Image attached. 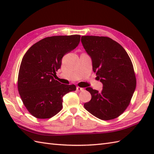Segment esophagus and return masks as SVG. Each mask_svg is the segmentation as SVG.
Instances as JSON below:
<instances>
[{"mask_svg": "<svg viewBox=\"0 0 154 154\" xmlns=\"http://www.w3.org/2000/svg\"><path fill=\"white\" fill-rule=\"evenodd\" d=\"M77 91H84V89L83 88L80 87H77Z\"/></svg>", "mask_w": 154, "mask_h": 154, "instance_id": "obj_1", "label": "esophagus"}]
</instances>
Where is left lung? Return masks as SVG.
<instances>
[{"label":"left lung","instance_id":"left-lung-1","mask_svg":"<svg viewBox=\"0 0 154 154\" xmlns=\"http://www.w3.org/2000/svg\"><path fill=\"white\" fill-rule=\"evenodd\" d=\"M81 42L92 59L97 79L103 84L100 92L86 88L92 97L85 109L101 120L116 119L128 106L136 89L132 61L122 45L109 37L84 35Z\"/></svg>","mask_w":154,"mask_h":154}]
</instances>
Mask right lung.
<instances>
[{"label": "right lung", "mask_w": 154, "mask_h": 154, "mask_svg": "<svg viewBox=\"0 0 154 154\" xmlns=\"http://www.w3.org/2000/svg\"><path fill=\"white\" fill-rule=\"evenodd\" d=\"M80 35H55L31 46L22 58L18 77V90L23 104L32 116L40 119L53 117L62 109L65 94L76 90L75 85L54 79L64 55L76 48Z\"/></svg>", "instance_id": "right-lung-1"}]
</instances>
